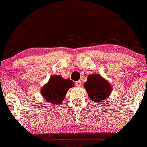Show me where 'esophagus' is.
I'll use <instances>...</instances> for the list:
<instances>
[{
	"instance_id": "1",
	"label": "esophagus",
	"mask_w": 147,
	"mask_h": 147,
	"mask_svg": "<svg viewBox=\"0 0 147 147\" xmlns=\"http://www.w3.org/2000/svg\"><path fill=\"white\" fill-rule=\"evenodd\" d=\"M75 85H76V86L80 87V86L82 85L81 81H80V80H78V81H76V83H75Z\"/></svg>"
}]
</instances>
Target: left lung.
<instances>
[{
	"label": "left lung",
	"instance_id": "8db88e82",
	"mask_svg": "<svg viewBox=\"0 0 147 147\" xmlns=\"http://www.w3.org/2000/svg\"><path fill=\"white\" fill-rule=\"evenodd\" d=\"M84 87L88 97L94 102H102L108 97L111 91L109 83L99 74L89 75Z\"/></svg>",
	"mask_w": 147,
	"mask_h": 147
}]
</instances>
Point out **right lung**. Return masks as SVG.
<instances>
[{"label":"right lung","mask_w":147,"mask_h":147,"mask_svg":"<svg viewBox=\"0 0 147 147\" xmlns=\"http://www.w3.org/2000/svg\"><path fill=\"white\" fill-rule=\"evenodd\" d=\"M74 86L71 80L64 79L61 76H53L48 84L41 89L42 97L52 105H58L64 100L68 90Z\"/></svg>","instance_id":"1"}]
</instances>
